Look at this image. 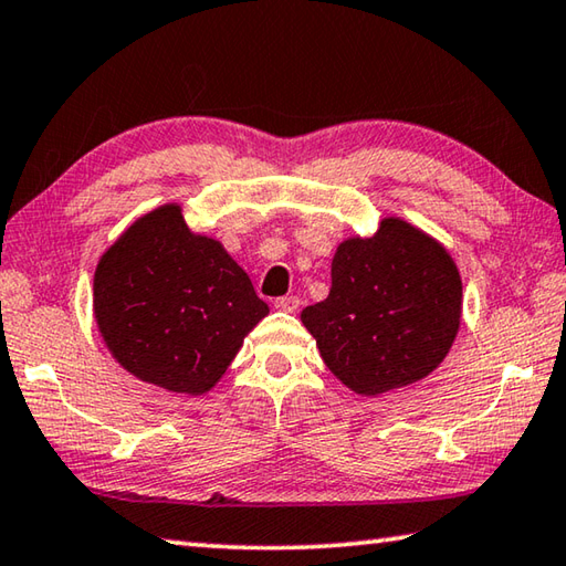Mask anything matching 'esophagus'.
<instances>
[{
  "label": "esophagus",
  "instance_id": "obj_1",
  "mask_svg": "<svg viewBox=\"0 0 566 566\" xmlns=\"http://www.w3.org/2000/svg\"><path fill=\"white\" fill-rule=\"evenodd\" d=\"M274 306L280 312H286V314H294L296 310H300V296H280V300L274 302Z\"/></svg>",
  "mask_w": 566,
  "mask_h": 566
}]
</instances>
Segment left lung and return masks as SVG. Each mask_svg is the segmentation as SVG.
I'll return each mask as SVG.
<instances>
[{
    "mask_svg": "<svg viewBox=\"0 0 566 566\" xmlns=\"http://www.w3.org/2000/svg\"><path fill=\"white\" fill-rule=\"evenodd\" d=\"M462 316L458 264L436 238L384 218L371 238H348L332 260V290L302 324L338 381L381 396L443 364Z\"/></svg>",
    "mask_w": 566,
    "mask_h": 566,
    "instance_id": "1",
    "label": "left lung"
}]
</instances>
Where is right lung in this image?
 Returning <instances> with one entry per match:
<instances>
[{
    "label": "right lung",
    "mask_w": 566,
    "mask_h": 566,
    "mask_svg": "<svg viewBox=\"0 0 566 566\" xmlns=\"http://www.w3.org/2000/svg\"><path fill=\"white\" fill-rule=\"evenodd\" d=\"M266 314L248 272L192 232L178 202L138 218L96 264L94 316L111 356L170 394H208Z\"/></svg>",
    "instance_id": "add662e5"
}]
</instances>
